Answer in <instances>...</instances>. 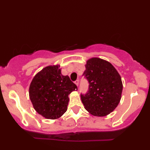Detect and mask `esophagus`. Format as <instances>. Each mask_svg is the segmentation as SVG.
<instances>
[{
	"label": "esophagus",
	"mask_w": 150,
	"mask_h": 150,
	"mask_svg": "<svg viewBox=\"0 0 150 150\" xmlns=\"http://www.w3.org/2000/svg\"><path fill=\"white\" fill-rule=\"evenodd\" d=\"M79 80H77V81H75V84L76 85H77V86H79Z\"/></svg>",
	"instance_id": "esophagus-1"
}]
</instances>
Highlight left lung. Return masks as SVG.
Here are the masks:
<instances>
[{"instance_id": "1", "label": "left lung", "mask_w": 150, "mask_h": 150, "mask_svg": "<svg viewBox=\"0 0 150 150\" xmlns=\"http://www.w3.org/2000/svg\"><path fill=\"white\" fill-rule=\"evenodd\" d=\"M85 67L83 75L89 88L85 95H81L84 108L94 116H106L120 100L123 88L120 76L110 62L97 57L88 60Z\"/></svg>"}]
</instances>
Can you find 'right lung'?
Returning a JSON list of instances; mask_svg holds the SVG:
<instances>
[{"instance_id":"1","label":"right lung","mask_w":150,"mask_h":150,"mask_svg":"<svg viewBox=\"0 0 150 150\" xmlns=\"http://www.w3.org/2000/svg\"><path fill=\"white\" fill-rule=\"evenodd\" d=\"M59 65L48 66L35 75L29 88L30 98L37 112L47 119H57L68 109V95L77 87Z\"/></svg>"}]
</instances>
